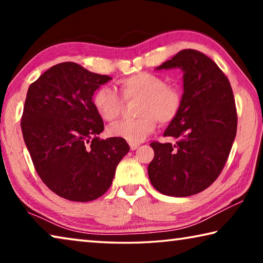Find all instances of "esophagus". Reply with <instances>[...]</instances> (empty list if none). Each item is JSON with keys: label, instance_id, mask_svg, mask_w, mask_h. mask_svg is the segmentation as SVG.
I'll return each instance as SVG.
<instances>
[{"label": "esophagus", "instance_id": "1", "mask_svg": "<svg viewBox=\"0 0 263 263\" xmlns=\"http://www.w3.org/2000/svg\"><path fill=\"white\" fill-rule=\"evenodd\" d=\"M138 147H139V144H133V142H131V144H130V148H131L132 151L137 149Z\"/></svg>", "mask_w": 263, "mask_h": 263}]
</instances>
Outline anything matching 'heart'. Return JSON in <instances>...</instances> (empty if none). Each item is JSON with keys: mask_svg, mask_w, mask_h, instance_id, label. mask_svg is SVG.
I'll return each instance as SVG.
<instances>
[{"mask_svg": "<svg viewBox=\"0 0 263 263\" xmlns=\"http://www.w3.org/2000/svg\"><path fill=\"white\" fill-rule=\"evenodd\" d=\"M118 87L124 97H139L136 118L123 119L108 127V135L128 142H140L157 127L158 121L169 123L181 109L182 95L174 84H167L160 75L141 72L122 79ZM121 99L108 87H101L92 95V105L102 119L111 122L121 111Z\"/></svg>", "mask_w": 263, "mask_h": 263, "instance_id": "1", "label": "heart"}]
</instances>
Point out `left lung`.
Wrapping results in <instances>:
<instances>
[{"label":"left lung","instance_id":"8db88e82","mask_svg":"<svg viewBox=\"0 0 263 263\" xmlns=\"http://www.w3.org/2000/svg\"><path fill=\"white\" fill-rule=\"evenodd\" d=\"M173 68L183 72V94L163 137L176 142H151L148 177L161 194L186 197L219 176L237 135V110L229 79L205 54L182 50L155 69Z\"/></svg>","mask_w":263,"mask_h":263}]
</instances>
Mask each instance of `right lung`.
Returning a JSON list of instances; mask_svg holds the SVG:
<instances>
[{"label": "right lung", "mask_w": 263, "mask_h": 263, "mask_svg": "<svg viewBox=\"0 0 263 263\" xmlns=\"http://www.w3.org/2000/svg\"><path fill=\"white\" fill-rule=\"evenodd\" d=\"M110 80L61 62L28 89L21 122L26 148L44 183L68 201L89 202L105 194L130 151L121 138L99 137L104 125L92 95Z\"/></svg>", "instance_id": "add662e5"}]
</instances>
